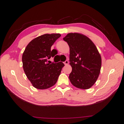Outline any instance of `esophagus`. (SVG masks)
Segmentation results:
<instances>
[{
	"label": "esophagus",
	"instance_id": "esophagus-1",
	"mask_svg": "<svg viewBox=\"0 0 124 124\" xmlns=\"http://www.w3.org/2000/svg\"><path fill=\"white\" fill-rule=\"evenodd\" d=\"M68 63H69V62H68V60H66V61L64 62V64H65V65H68Z\"/></svg>",
	"mask_w": 124,
	"mask_h": 124
}]
</instances>
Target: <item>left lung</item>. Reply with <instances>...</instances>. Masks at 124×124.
<instances>
[{
  "mask_svg": "<svg viewBox=\"0 0 124 124\" xmlns=\"http://www.w3.org/2000/svg\"><path fill=\"white\" fill-rule=\"evenodd\" d=\"M63 39L70 46L71 83L78 89H90L100 73L101 57L97 48L91 40L79 33H70Z\"/></svg>",
  "mask_w": 124,
  "mask_h": 124,
  "instance_id": "1",
  "label": "left lung"
}]
</instances>
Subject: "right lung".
<instances>
[{
  "label": "right lung",
  "mask_w": 124,
  "mask_h": 124,
  "mask_svg": "<svg viewBox=\"0 0 124 124\" xmlns=\"http://www.w3.org/2000/svg\"><path fill=\"white\" fill-rule=\"evenodd\" d=\"M61 36L59 33L45 34L30 42L23 53V68L27 78L34 87L46 89L56 83L64 64L47 62L54 57L51 47Z\"/></svg>",
  "instance_id": "right-lung-1"
}]
</instances>
